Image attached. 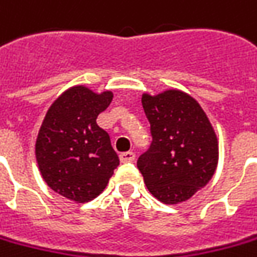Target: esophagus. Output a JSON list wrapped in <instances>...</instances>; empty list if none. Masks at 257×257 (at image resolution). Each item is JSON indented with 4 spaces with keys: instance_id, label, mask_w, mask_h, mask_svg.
Returning a JSON list of instances; mask_svg holds the SVG:
<instances>
[{
    "instance_id": "34e87169",
    "label": "esophagus",
    "mask_w": 257,
    "mask_h": 257,
    "mask_svg": "<svg viewBox=\"0 0 257 257\" xmlns=\"http://www.w3.org/2000/svg\"><path fill=\"white\" fill-rule=\"evenodd\" d=\"M122 163H129V162H134L135 160V153L134 152H122L119 155Z\"/></svg>"
}]
</instances>
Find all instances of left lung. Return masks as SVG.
<instances>
[{
    "mask_svg": "<svg viewBox=\"0 0 257 257\" xmlns=\"http://www.w3.org/2000/svg\"><path fill=\"white\" fill-rule=\"evenodd\" d=\"M153 141L138 159L148 190L165 204L187 201L207 186L218 165V139L201 105L187 92L143 94Z\"/></svg>",
    "mask_w": 257,
    "mask_h": 257,
    "instance_id": "obj_1",
    "label": "left lung"
}]
</instances>
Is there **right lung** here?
<instances>
[{
    "label": "right lung",
    "mask_w": 257,
    "mask_h": 257,
    "mask_svg": "<svg viewBox=\"0 0 257 257\" xmlns=\"http://www.w3.org/2000/svg\"><path fill=\"white\" fill-rule=\"evenodd\" d=\"M112 91L94 92L74 85L50 105L35 145L39 172L55 193L76 202L99 195L119 159L109 135L97 125L111 104Z\"/></svg>",
    "instance_id": "add662e5"
}]
</instances>
